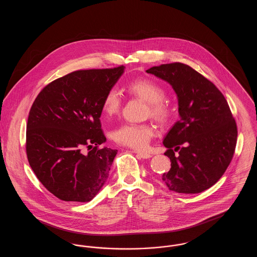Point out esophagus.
<instances>
[{
    "label": "esophagus",
    "instance_id": "1",
    "mask_svg": "<svg viewBox=\"0 0 257 257\" xmlns=\"http://www.w3.org/2000/svg\"><path fill=\"white\" fill-rule=\"evenodd\" d=\"M134 153H136L140 158H143V159H149V158H151V157H152V155H151V154L147 153V152H142V151H137V150H134Z\"/></svg>",
    "mask_w": 257,
    "mask_h": 257
}]
</instances>
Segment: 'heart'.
I'll list each match as a JSON object with an SVG mask.
<instances>
[{"instance_id":"obj_1","label":"heart","mask_w":257,"mask_h":257,"mask_svg":"<svg viewBox=\"0 0 257 257\" xmlns=\"http://www.w3.org/2000/svg\"><path fill=\"white\" fill-rule=\"evenodd\" d=\"M127 90L132 95L147 102L151 117L159 122H167L170 119L171 107L168 102L163 100L166 91L158 83L149 79H139L130 83ZM120 106L119 92L115 88H110L103 100V110L108 115H113L119 111ZM154 135V129L147 124L124 123L113 130L111 137L119 145L135 149H145Z\"/></svg>"}]
</instances>
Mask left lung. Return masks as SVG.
<instances>
[{"instance_id":"obj_1","label":"left lung","mask_w":257,"mask_h":257,"mask_svg":"<svg viewBox=\"0 0 257 257\" xmlns=\"http://www.w3.org/2000/svg\"><path fill=\"white\" fill-rule=\"evenodd\" d=\"M147 72L169 83L178 100L180 119L163 141L171 167L162 180L176 193H201L219 181L232 160L237 126L229 106L217 86L187 64H162Z\"/></svg>"}]
</instances>
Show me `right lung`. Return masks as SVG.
I'll use <instances>...</instances> for the list:
<instances>
[{
	"mask_svg": "<svg viewBox=\"0 0 257 257\" xmlns=\"http://www.w3.org/2000/svg\"><path fill=\"white\" fill-rule=\"evenodd\" d=\"M112 69L79 70L45 86L27 124V156L38 180L64 201L87 202L105 185L117 150L106 142L100 116L103 100L124 73ZM87 146V155L81 148Z\"/></svg>",
	"mask_w": 257,
	"mask_h": 257,
	"instance_id": "add662e5",
	"label": "right lung"
}]
</instances>
